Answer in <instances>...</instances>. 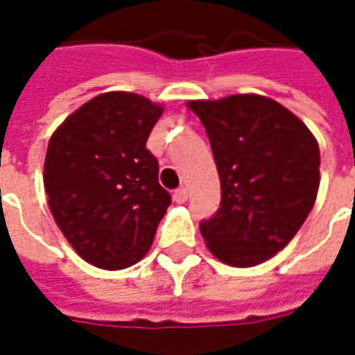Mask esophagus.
I'll use <instances>...</instances> for the list:
<instances>
[{
  "label": "esophagus",
  "instance_id": "1",
  "mask_svg": "<svg viewBox=\"0 0 355 355\" xmlns=\"http://www.w3.org/2000/svg\"><path fill=\"white\" fill-rule=\"evenodd\" d=\"M173 198H175L177 203H184V201L188 200V190H186V188H177L175 193H173Z\"/></svg>",
  "mask_w": 355,
  "mask_h": 355
}]
</instances>
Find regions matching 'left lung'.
Here are the masks:
<instances>
[{"instance_id":"left-lung-1","label":"left lung","mask_w":355,"mask_h":355,"mask_svg":"<svg viewBox=\"0 0 355 355\" xmlns=\"http://www.w3.org/2000/svg\"><path fill=\"white\" fill-rule=\"evenodd\" d=\"M205 125L220 178V207L200 230L216 259L254 266L295 238L320 186V146L272 98L234 94L188 104Z\"/></svg>"}]
</instances>
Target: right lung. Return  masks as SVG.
<instances>
[{
  "label": "right lung",
  "instance_id": "obj_1",
  "mask_svg": "<svg viewBox=\"0 0 355 355\" xmlns=\"http://www.w3.org/2000/svg\"><path fill=\"white\" fill-rule=\"evenodd\" d=\"M162 112L140 94L104 93L51 137L43 169L51 213L94 266L121 270L140 261L171 205L146 148Z\"/></svg>",
  "mask_w": 355,
  "mask_h": 355
}]
</instances>
